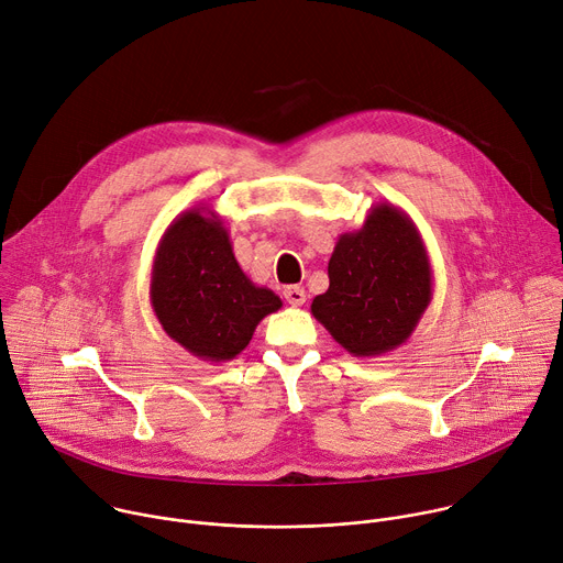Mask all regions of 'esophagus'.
Returning a JSON list of instances; mask_svg holds the SVG:
<instances>
[{"label": "esophagus", "mask_w": 563, "mask_h": 563, "mask_svg": "<svg viewBox=\"0 0 563 563\" xmlns=\"http://www.w3.org/2000/svg\"><path fill=\"white\" fill-rule=\"evenodd\" d=\"M283 296H285V300H287L289 305H294V307H300V305L307 300V291H305L300 285H289V287H285Z\"/></svg>", "instance_id": "34e87169"}]
</instances>
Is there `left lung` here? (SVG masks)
I'll return each instance as SVG.
<instances>
[{
  "label": "left lung",
  "instance_id": "8db88e82",
  "mask_svg": "<svg viewBox=\"0 0 563 563\" xmlns=\"http://www.w3.org/2000/svg\"><path fill=\"white\" fill-rule=\"evenodd\" d=\"M328 274L330 287L311 300V313L352 356L404 345L432 300L423 238L391 202L372 205L361 229L341 233Z\"/></svg>",
  "mask_w": 563,
  "mask_h": 563
}]
</instances>
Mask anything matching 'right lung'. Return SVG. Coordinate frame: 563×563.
<instances>
[{
	"label": "right lung",
	"instance_id": "right-lung-1",
	"mask_svg": "<svg viewBox=\"0 0 563 563\" xmlns=\"http://www.w3.org/2000/svg\"><path fill=\"white\" fill-rule=\"evenodd\" d=\"M148 296L169 339L211 363L235 358L261 320L283 307L240 269L229 231L209 207L183 211L159 238Z\"/></svg>",
	"mask_w": 563,
	"mask_h": 563
}]
</instances>
